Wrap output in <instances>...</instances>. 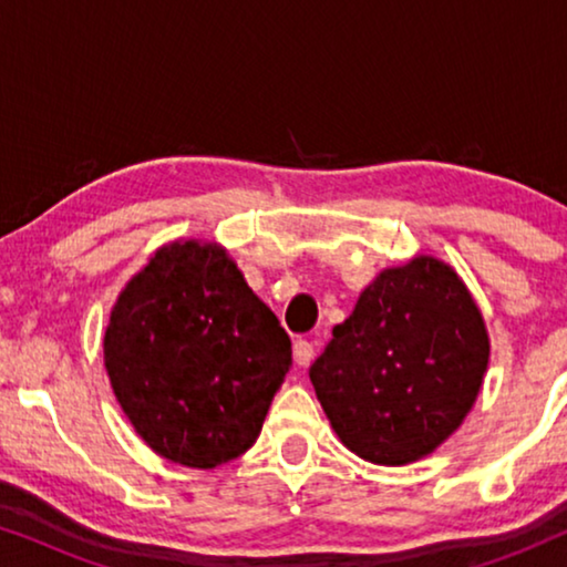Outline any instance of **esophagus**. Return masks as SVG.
<instances>
[{
    "label": "esophagus",
    "mask_w": 567,
    "mask_h": 567,
    "mask_svg": "<svg viewBox=\"0 0 567 567\" xmlns=\"http://www.w3.org/2000/svg\"><path fill=\"white\" fill-rule=\"evenodd\" d=\"M312 359H315V346L309 343V340H297V343H293V361L299 363V367H309V363H312Z\"/></svg>",
    "instance_id": "esophagus-1"
}]
</instances>
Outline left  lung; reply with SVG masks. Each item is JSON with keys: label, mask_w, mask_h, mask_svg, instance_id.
Segmentation results:
<instances>
[{"label": "left lung", "mask_w": 567, "mask_h": 567, "mask_svg": "<svg viewBox=\"0 0 567 567\" xmlns=\"http://www.w3.org/2000/svg\"><path fill=\"white\" fill-rule=\"evenodd\" d=\"M491 340L454 268L429 255L386 268L312 363L338 439L374 464H408L460 429L483 386Z\"/></svg>", "instance_id": "8db88e82"}]
</instances>
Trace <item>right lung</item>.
Instances as JSON below:
<instances>
[{"mask_svg": "<svg viewBox=\"0 0 567 567\" xmlns=\"http://www.w3.org/2000/svg\"><path fill=\"white\" fill-rule=\"evenodd\" d=\"M105 369L146 446L212 470L255 444L291 367V340L224 247H159L115 301Z\"/></svg>", "mask_w": 567, "mask_h": 567, "instance_id": "add662e5", "label": "right lung"}]
</instances>
